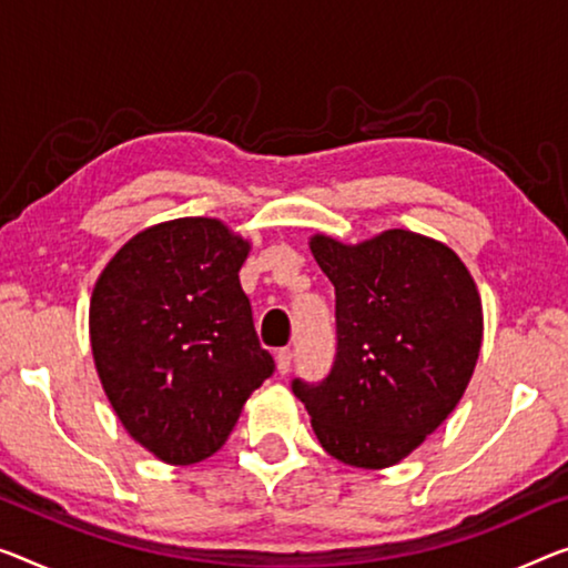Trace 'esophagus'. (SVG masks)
Segmentation results:
<instances>
[{
	"mask_svg": "<svg viewBox=\"0 0 568 568\" xmlns=\"http://www.w3.org/2000/svg\"><path fill=\"white\" fill-rule=\"evenodd\" d=\"M275 362H277V372H281V375H287V372H291V365H293V352L287 349H277L275 352Z\"/></svg>",
	"mask_w": 568,
	"mask_h": 568,
	"instance_id": "esophagus-1",
	"label": "esophagus"
}]
</instances>
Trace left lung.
I'll return each mask as SVG.
<instances>
[{
  "instance_id": "obj_1",
  "label": "left lung",
  "mask_w": 568,
  "mask_h": 568,
  "mask_svg": "<svg viewBox=\"0 0 568 568\" xmlns=\"http://www.w3.org/2000/svg\"><path fill=\"white\" fill-rule=\"evenodd\" d=\"M311 252L336 291V354L321 383L291 387L334 459L385 469L467 390L481 346L477 285L446 244L416 232L357 247L316 234Z\"/></svg>"
}]
</instances>
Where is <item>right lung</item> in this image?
Masks as SVG:
<instances>
[{
    "instance_id": "1",
    "label": "right lung",
    "mask_w": 568,
    "mask_h": 568,
    "mask_svg": "<svg viewBox=\"0 0 568 568\" xmlns=\"http://www.w3.org/2000/svg\"><path fill=\"white\" fill-rule=\"evenodd\" d=\"M247 252L216 219H175L132 236L91 295V352L109 403L168 464L216 454L275 372L240 285Z\"/></svg>"
}]
</instances>
